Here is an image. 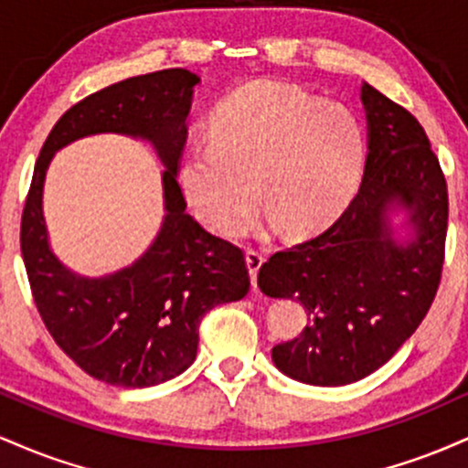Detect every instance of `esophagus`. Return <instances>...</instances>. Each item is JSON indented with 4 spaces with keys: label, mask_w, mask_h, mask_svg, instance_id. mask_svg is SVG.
Listing matches in <instances>:
<instances>
[{
    "label": "esophagus",
    "mask_w": 468,
    "mask_h": 468,
    "mask_svg": "<svg viewBox=\"0 0 468 468\" xmlns=\"http://www.w3.org/2000/svg\"><path fill=\"white\" fill-rule=\"evenodd\" d=\"M264 252L257 250V249H249L246 250V266H249V272H250V283L252 288L257 286V272H260L261 264H264Z\"/></svg>",
    "instance_id": "esophagus-1"
}]
</instances>
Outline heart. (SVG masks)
<instances>
[{
	"label": "heart",
	"instance_id": "obj_1",
	"mask_svg": "<svg viewBox=\"0 0 468 468\" xmlns=\"http://www.w3.org/2000/svg\"><path fill=\"white\" fill-rule=\"evenodd\" d=\"M363 166L361 125L346 107L261 80L218 107L211 144H193L182 158L180 186L197 219L222 238L249 227L257 185L279 227L305 235L343 211Z\"/></svg>",
	"mask_w": 468,
	"mask_h": 468
}]
</instances>
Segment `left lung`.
<instances>
[{
	"instance_id": "1",
	"label": "left lung",
	"mask_w": 468,
	"mask_h": 468,
	"mask_svg": "<svg viewBox=\"0 0 468 468\" xmlns=\"http://www.w3.org/2000/svg\"><path fill=\"white\" fill-rule=\"evenodd\" d=\"M369 154L358 193L332 227L277 250L260 268L268 297L297 299L310 324L272 347L290 378L319 388L365 378L399 352L436 299L444 266L449 193L416 116L372 85L361 88ZM410 208L417 239H390L391 203Z\"/></svg>"
}]
</instances>
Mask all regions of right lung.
Instances as JSON below:
<instances>
[{"instance_id":"1","label":"right lung","mask_w":468,"mask_h":468,"mask_svg":"<svg viewBox=\"0 0 468 468\" xmlns=\"http://www.w3.org/2000/svg\"><path fill=\"white\" fill-rule=\"evenodd\" d=\"M197 80L189 69L171 68L85 96L48 133L26 196L19 241L41 321L83 372L116 388H152L185 372L196 361L202 316L250 288L244 252L185 213L176 178ZM101 131L143 135L156 144L167 166V216L136 265L103 280H80L47 249L40 189L57 148Z\"/></svg>"}]
</instances>
